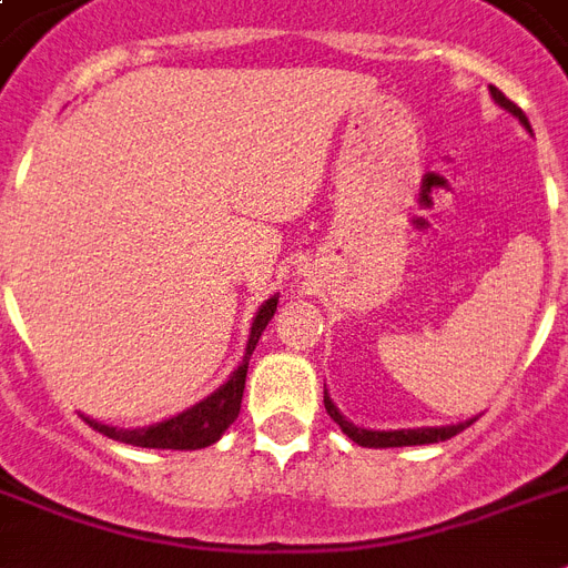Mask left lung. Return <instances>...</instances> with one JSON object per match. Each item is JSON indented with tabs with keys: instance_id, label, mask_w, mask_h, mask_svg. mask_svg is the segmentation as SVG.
I'll use <instances>...</instances> for the list:
<instances>
[{
	"instance_id": "obj_1",
	"label": "left lung",
	"mask_w": 568,
	"mask_h": 568,
	"mask_svg": "<svg viewBox=\"0 0 568 568\" xmlns=\"http://www.w3.org/2000/svg\"><path fill=\"white\" fill-rule=\"evenodd\" d=\"M489 93H493L495 105H501L504 111H510L513 118L519 120L521 126L528 129L530 132V123L528 118H525V111L516 105V102H510L507 97H504L498 88H493L489 84ZM324 406H327V415L333 418V422L342 427V433L345 436H351V439L356 442V445H363V448H404V445H433V442H445L450 439V436H457L459 430H466L468 424L475 422V418H468V422H457V424H442V427H406V430H368V427H359V424L347 422L345 415L338 413V406L333 404V397H329V392L324 388Z\"/></svg>"
}]
</instances>
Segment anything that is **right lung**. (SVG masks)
Listing matches in <instances>:
<instances>
[{"label":"right lung","mask_w":568,"mask_h":568,"mask_svg":"<svg viewBox=\"0 0 568 568\" xmlns=\"http://www.w3.org/2000/svg\"><path fill=\"white\" fill-rule=\"evenodd\" d=\"M276 303H280V294H271V297L258 306L256 318L250 324L247 347H244V356H241L239 368L230 374L226 383H221V386L214 388L212 395L203 397L200 404L189 406V409H182V413L164 418V422L146 424V427H114V424H102L97 422V418H84V422L91 424L93 430H100L102 436L126 442V445H135V448L196 450L214 445V442L226 433V427L239 418L250 356L256 351V342L258 336L265 333L267 321L274 318Z\"/></svg>","instance_id":"1"}]
</instances>
